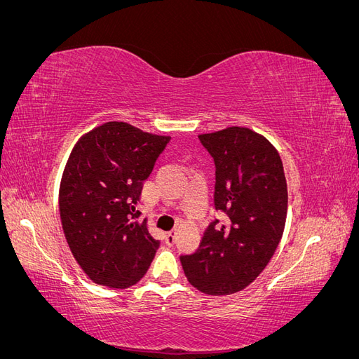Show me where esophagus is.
Here are the masks:
<instances>
[{
	"instance_id": "esophagus-1",
	"label": "esophagus",
	"mask_w": 359,
	"mask_h": 359,
	"mask_svg": "<svg viewBox=\"0 0 359 359\" xmlns=\"http://www.w3.org/2000/svg\"><path fill=\"white\" fill-rule=\"evenodd\" d=\"M175 240H177L175 231H170V232H168V233L165 235V241H166V244H168V245H172L173 243H175Z\"/></svg>"
}]
</instances>
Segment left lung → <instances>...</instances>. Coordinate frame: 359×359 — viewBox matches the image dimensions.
<instances>
[{
	"instance_id": "left-lung-1",
	"label": "left lung",
	"mask_w": 359,
	"mask_h": 359,
	"mask_svg": "<svg viewBox=\"0 0 359 359\" xmlns=\"http://www.w3.org/2000/svg\"><path fill=\"white\" fill-rule=\"evenodd\" d=\"M214 158L215 210L227 215L180 257L187 280L208 295H231L262 273L278 247L287 214L283 163L268 139L247 127L199 135Z\"/></svg>"
}]
</instances>
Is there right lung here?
Listing matches in <instances>:
<instances>
[{"label":"right lung","mask_w":359,"mask_h":359,"mask_svg":"<svg viewBox=\"0 0 359 359\" xmlns=\"http://www.w3.org/2000/svg\"><path fill=\"white\" fill-rule=\"evenodd\" d=\"M169 136L111 121L74 145L60 186V215L69 247L94 283L126 289L142 278L160 241L136 203Z\"/></svg>","instance_id":"add662e5"}]
</instances>
